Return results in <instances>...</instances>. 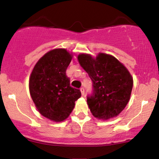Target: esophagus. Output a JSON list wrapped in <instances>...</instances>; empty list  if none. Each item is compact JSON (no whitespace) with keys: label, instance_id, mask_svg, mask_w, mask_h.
I'll return each instance as SVG.
<instances>
[{"label":"esophagus","instance_id":"1","mask_svg":"<svg viewBox=\"0 0 159 159\" xmlns=\"http://www.w3.org/2000/svg\"><path fill=\"white\" fill-rule=\"evenodd\" d=\"M80 90H81V94L83 95V96H84V89L83 87H82V88H81V89H80Z\"/></svg>","mask_w":159,"mask_h":159}]
</instances>
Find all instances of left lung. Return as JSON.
Instances as JSON below:
<instances>
[{
	"instance_id": "left-lung-1",
	"label": "left lung",
	"mask_w": 159,
	"mask_h": 159,
	"mask_svg": "<svg viewBox=\"0 0 159 159\" xmlns=\"http://www.w3.org/2000/svg\"><path fill=\"white\" fill-rule=\"evenodd\" d=\"M78 62L93 83V94L87 104L95 118L108 120L119 115L130 99L133 78L127 68L111 54L99 53L96 57L80 54Z\"/></svg>"
}]
</instances>
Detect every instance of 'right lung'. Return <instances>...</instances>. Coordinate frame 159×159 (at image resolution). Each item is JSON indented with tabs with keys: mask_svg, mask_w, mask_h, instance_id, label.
Here are the masks:
<instances>
[{
	"mask_svg": "<svg viewBox=\"0 0 159 159\" xmlns=\"http://www.w3.org/2000/svg\"><path fill=\"white\" fill-rule=\"evenodd\" d=\"M73 54L65 48L46 53L34 66L29 80L30 94L40 113L54 122L68 118L75 102L81 96L79 89L70 86L66 70Z\"/></svg>",
	"mask_w": 159,
	"mask_h": 159,
	"instance_id": "obj_1",
	"label": "right lung"
}]
</instances>
